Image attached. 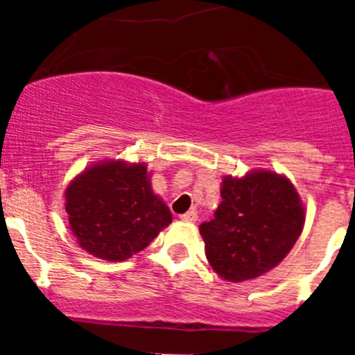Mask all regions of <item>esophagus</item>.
Segmentation results:
<instances>
[{
  "instance_id": "obj_1",
  "label": "esophagus",
  "mask_w": 355,
  "mask_h": 355,
  "mask_svg": "<svg viewBox=\"0 0 355 355\" xmlns=\"http://www.w3.org/2000/svg\"><path fill=\"white\" fill-rule=\"evenodd\" d=\"M197 218H199V215H197L196 209H192V211H187L184 215H181V220H184V222H197Z\"/></svg>"
}]
</instances>
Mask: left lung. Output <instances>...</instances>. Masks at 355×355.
Wrapping results in <instances>:
<instances>
[{"label":"left lung","mask_w":355,"mask_h":355,"mask_svg":"<svg viewBox=\"0 0 355 355\" xmlns=\"http://www.w3.org/2000/svg\"><path fill=\"white\" fill-rule=\"evenodd\" d=\"M215 218L200 224L206 258L218 277L241 283L270 272L293 249L306 206L284 174L254 168L224 175Z\"/></svg>","instance_id":"left-lung-1"}]
</instances>
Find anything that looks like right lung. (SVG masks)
<instances>
[{
  "instance_id": "add662e5",
  "label": "right lung",
  "mask_w": 355,
  "mask_h": 355,
  "mask_svg": "<svg viewBox=\"0 0 355 355\" xmlns=\"http://www.w3.org/2000/svg\"><path fill=\"white\" fill-rule=\"evenodd\" d=\"M64 199L76 243L105 261H126L172 222L146 162L92 163L69 183Z\"/></svg>"
}]
</instances>
